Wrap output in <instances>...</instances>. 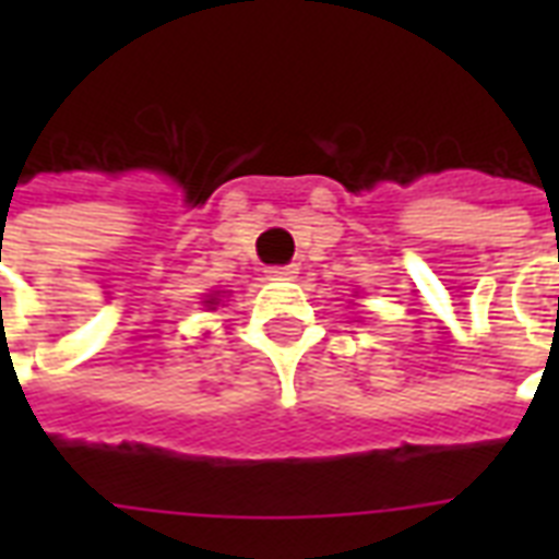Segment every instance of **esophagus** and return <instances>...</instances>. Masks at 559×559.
Listing matches in <instances>:
<instances>
[{
	"label": "esophagus",
	"mask_w": 559,
	"mask_h": 559,
	"mask_svg": "<svg viewBox=\"0 0 559 559\" xmlns=\"http://www.w3.org/2000/svg\"><path fill=\"white\" fill-rule=\"evenodd\" d=\"M266 275L275 281H293V278H298V266L296 263H287V266H270V270H266Z\"/></svg>",
	"instance_id": "obj_1"
}]
</instances>
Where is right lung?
<instances>
[{
    "instance_id": "add662e5",
    "label": "right lung",
    "mask_w": 559,
    "mask_h": 559,
    "mask_svg": "<svg viewBox=\"0 0 559 559\" xmlns=\"http://www.w3.org/2000/svg\"><path fill=\"white\" fill-rule=\"evenodd\" d=\"M219 301H223V298H219V293H211L209 298H205V301H202V305L209 307V310H217V305Z\"/></svg>"
}]
</instances>
